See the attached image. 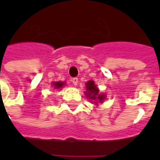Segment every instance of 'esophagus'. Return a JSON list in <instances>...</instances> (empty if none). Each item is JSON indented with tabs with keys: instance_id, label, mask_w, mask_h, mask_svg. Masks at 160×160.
<instances>
[{
	"instance_id": "1",
	"label": "esophagus",
	"mask_w": 160,
	"mask_h": 160,
	"mask_svg": "<svg viewBox=\"0 0 160 160\" xmlns=\"http://www.w3.org/2000/svg\"><path fill=\"white\" fill-rule=\"evenodd\" d=\"M72 84L74 85H77V84H78V78H76V77L73 78V79H72Z\"/></svg>"
}]
</instances>
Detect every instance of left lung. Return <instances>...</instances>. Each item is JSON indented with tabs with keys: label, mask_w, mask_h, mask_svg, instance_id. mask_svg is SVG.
Wrapping results in <instances>:
<instances>
[{
	"label": "left lung",
	"mask_w": 160,
	"mask_h": 160,
	"mask_svg": "<svg viewBox=\"0 0 160 160\" xmlns=\"http://www.w3.org/2000/svg\"><path fill=\"white\" fill-rule=\"evenodd\" d=\"M86 91L85 92L86 97L89 98L91 102L98 104V103H103L105 100V95L99 93V89L93 80H89L86 84Z\"/></svg>",
	"instance_id": "obj_1"
}]
</instances>
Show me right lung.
<instances>
[{
  "label": "right lung",
  "instance_id": "add662e5",
  "mask_svg": "<svg viewBox=\"0 0 160 160\" xmlns=\"http://www.w3.org/2000/svg\"><path fill=\"white\" fill-rule=\"evenodd\" d=\"M52 85H53L55 89H60L65 85V83L61 82V81H58V82H54Z\"/></svg>",
  "mask_w": 160,
  "mask_h": 160
}]
</instances>
